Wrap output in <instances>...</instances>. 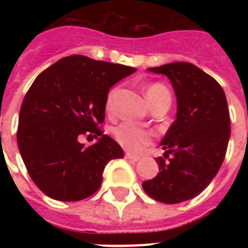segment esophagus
I'll return each mask as SVG.
<instances>
[{"mask_svg":"<svg viewBox=\"0 0 248 248\" xmlns=\"http://www.w3.org/2000/svg\"><path fill=\"white\" fill-rule=\"evenodd\" d=\"M126 158L130 159V161H134V162H138V161L140 159V157L131 155V153H126Z\"/></svg>","mask_w":248,"mask_h":248,"instance_id":"1","label":"esophagus"}]
</instances>
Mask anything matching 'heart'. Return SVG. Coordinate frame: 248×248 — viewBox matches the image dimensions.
<instances>
[{
	"instance_id": "heart-1",
	"label": "heart",
	"mask_w": 248,
	"mask_h": 248,
	"mask_svg": "<svg viewBox=\"0 0 248 248\" xmlns=\"http://www.w3.org/2000/svg\"><path fill=\"white\" fill-rule=\"evenodd\" d=\"M118 87L114 86L109 90L105 97V109L108 112H112L113 107H114V100H116L117 93H118ZM147 97L152 107H155L158 101H161L165 97H170L169 90L166 89L162 83H151L147 86ZM113 135L114 139L126 148L127 151L132 153H140L144 151L148 145H151L153 139H155V134L147 128L140 127L131 122H122L118 126L113 128Z\"/></svg>"
}]
</instances>
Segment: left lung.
Listing matches in <instances>:
<instances>
[{
    "label": "left lung",
    "instance_id": "obj_1",
    "mask_svg": "<svg viewBox=\"0 0 248 248\" xmlns=\"http://www.w3.org/2000/svg\"><path fill=\"white\" fill-rule=\"evenodd\" d=\"M149 71L169 77L177 114L161 141L165 158H155L158 175L144 181L143 189L158 202L180 203L207 188L225 158L231 136L227 97L219 82L194 64L177 62Z\"/></svg>",
    "mask_w": 248,
    "mask_h": 248
}]
</instances>
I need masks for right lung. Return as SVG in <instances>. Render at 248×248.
<instances>
[{
  "instance_id": "1",
  "label": "right lung",
  "mask_w": 248,
  "mask_h": 248,
  "mask_svg": "<svg viewBox=\"0 0 248 248\" xmlns=\"http://www.w3.org/2000/svg\"><path fill=\"white\" fill-rule=\"evenodd\" d=\"M135 68L67 56L38 75L25 93L16 140L34 184L50 198L85 200L100 188L110 159L124 158L118 144L99 127L105 118L109 89ZM100 137L85 147L81 135Z\"/></svg>"
}]
</instances>
